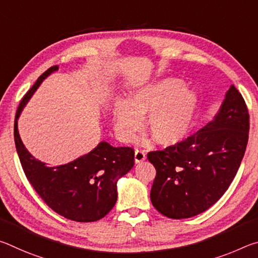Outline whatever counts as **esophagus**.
<instances>
[{
  "mask_svg": "<svg viewBox=\"0 0 258 258\" xmlns=\"http://www.w3.org/2000/svg\"><path fill=\"white\" fill-rule=\"evenodd\" d=\"M134 159L135 163H141L146 159V152L141 149H137L134 152Z\"/></svg>",
  "mask_w": 258,
  "mask_h": 258,
  "instance_id": "esophagus-1",
  "label": "esophagus"
}]
</instances>
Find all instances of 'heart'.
<instances>
[{
	"label": "heart",
	"instance_id": "heart-1",
	"mask_svg": "<svg viewBox=\"0 0 258 258\" xmlns=\"http://www.w3.org/2000/svg\"><path fill=\"white\" fill-rule=\"evenodd\" d=\"M198 94L185 87L180 78H163L132 93L128 102L119 100L113 107L118 137L133 140L142 127V117L149 115L147 128L157 143L173 146L184 140L194 126Z\"/></svg>",
	"mask_w": 258,
	"mask_h": 258
}]
</instances>
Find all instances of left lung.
<instances>
[{
	"label": "left lung",
	"mask_w": 258,
	"mask_h": 258,
	"mask_svg": "<svg viewBox=\"0 0 258 258\" xmlns=\"http://www.w3.org/2000/svg\"><path fill=\"white\" fill-rule=\"evenodd\" d=\"M249 112L234 85L215 119L176 145L148 152L156 177L150 199L169 218H189L213 206L237 174L248 143Z\"/></svg>",
	"instance_id": "left-lung-1"
}]
</instances>
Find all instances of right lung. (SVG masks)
Returning <instances> with one entry per match:
<instances>
[{
	"instance_id": "obj_1",
	"label": "right lung",
	"mask_w": 258,
	"mask_h": 258,
	"mask_svg": "<svg viewBox=\"0 0 258 258\" xmlns=\"http://www.w3.org/2000/svg\"><path fill=\"white\" fill-rule=\"evenodd\" d=\"M58 68L52 66L43 73L21 99L14 131L17 152L27 180L52 211L72 221L94 222L115 206L116 183L133 167L134 149L101 142L87 155L60 166H46L29 154L21 142L17 120L43 80Z\"/></svg>"
}]
</instances>
